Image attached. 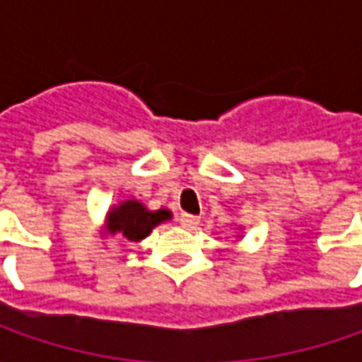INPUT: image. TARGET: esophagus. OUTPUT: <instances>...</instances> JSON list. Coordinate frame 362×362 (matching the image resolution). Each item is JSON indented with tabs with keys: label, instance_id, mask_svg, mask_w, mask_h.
<instances>
[{
	"label": "esophagus",
	"instance_id": "34e87169",
	"mask_svg": "<svg viewBox=\"0 0 362 362\" xmlns=\"http://www.w3.org/2000/svg\"><path fill=\"white\" fill-rule=\"evenodd\" d=\"M181 224L185 226V228H195L197 224L201 223V218L199 216H195V214H181Z\"/></svg>",
	"mask_w": 362,
	"mask_h": 362
}]
</instances>
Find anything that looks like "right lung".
Here are the masks:
<instances>
[{
    "instance_id": "add662e5",
    "label": "right lung",
    "mask_w": 362,
    "mask_h": 362,
    "mask_svg": "<svg viewBox=\"0 0 362 362\" xmlns=\"http://www.w3.org/2000/svg\"><path fill=\"white\" fill-rule=\"evenodd\" d=\"M171 218V211L159 209L149 211L136 199H128L112 206L106 214V233L122 234L129 243H139L148 236L157 224Z\"/></svg>"
}]
</instances>
